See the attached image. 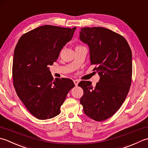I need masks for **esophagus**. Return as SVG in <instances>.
<instances>
[{"instance_id":"34e87169","label":"esophagus","mask_w":148,"mask_h":148,"mask_svg":"<svg viewBox=\"0 0 148 148\" xmlns=\"http://www.w3.org/2000/svg\"><path fill=\"white\" fill-rule=\"evenodd\" d=\"M73 82H74V84H75V86H77L78 83H79V80H73Z\"/></svg>"}]
</instances>
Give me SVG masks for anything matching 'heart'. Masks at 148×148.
I'll use <instances>...</instances> for the list:
<instances>
[{
	"instance_id": "b5f03b06",
	"label": "heart",
	"mask_w": 148,
	"mask_h": 148,
	"mask_svg": "<svg viewBox=\"0 0 148 148\" xmlns=\"http://www.w3.org/2000/svg\"><path fill=\"white\" fill-rule=\"evenodd\" d=\"M77 47H78V46H77Z\"/></svg>"
}]
</instances>
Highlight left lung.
<instances>
[{"label": "left lung", "instance_id": "1", "mask_svg": "<svg viewBox=\"0 0 148 148\" xmlns=\"http://www.w3.org/2000/svg\"><path fill=\"white\" fill-rule=\"evenodd\" d=\"M80 40L88 45L92 71L100 76L95 87L81 81L80 98L86 115L96 121L112 117L127 96L132 84V51L123 36L103 27L80 29Z\"/></svg>", "mask_w": 148, "mask_h": 148}]
</instances>
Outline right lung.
Wrapping results in <instances>:
<instances>
[{
  "instance_id": "1",
  "label": "right lung",
  "mask_w": 148,
  "mask_h": 148,
  "mask_svg": "<svg viewBox=\"0 0 148 148\" xmlns=\"http://www.w3.org/2000/svg\"><path fill=\"white\" fill-rule=\"evenodd\" d=\"M75 29L49 25L39 27L23 34L15 47L13 86L24 105L38 119L59 115L68 92L75 87L68 78L53 80L49 66L56 62Z\"/></svg>"
}]
</instances>
